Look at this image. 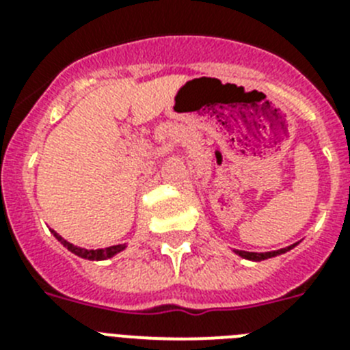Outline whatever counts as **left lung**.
Returning <instances> with one entry per match:
<instances>
[{
  "mask_svg": "<svg viewBox=\"0 0 350 350\" xmlns=\"http://www.w3.org/2000/svg\"><path fill=\"white\" fill-rule=\"evenodd\" d=\"M298 243H293V245L286 247V249H279V250H271V252H247V250H233L234 254L240 256L243 259H249V261H265V259H270L275 258V256H280V254H286L287 250L295 249Z\"/></svg>",
  "mask_w": 350,
  "mask_h": 350,
  "instance_id": "1",
  "label": "left lung"
}]
</instances>
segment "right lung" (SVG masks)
<instances>
[{
  "label": "right lung",
  "instance_id": "1",
  "mask_svg": "<svg viewBox=\"0 0 350 350\" xmlns=\"http://www.w3.org/2000/svg\"><path fill=\"white\" fill-rule=\"evenodd\" d=\"M51 231H52V234L57 238V242H61V245L66 247L71 254L79 256V258H82V259H89V261H105V259H110V258H113V256H117L119 252H122V250L128 247L126 243H120V245L105 247V249H96V250L94 249H83V247L73 245V243H70L68 240H64V238L61 237L59 233H55L54 230H51Z\"/></svg>",
  "mask_w": 350,
  "mask_h": 350
}]
</instances>
